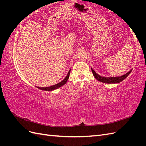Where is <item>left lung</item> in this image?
<instances>
[{
    "label": "left lung",
    "mask_w": 146,
    "mask_h": 146,
    "mask_svg": "<svg viewBox=\"0 0 146 146\" xmlns=\"http://www.w3.org/2000/svg\"><path fill=\"white\" fill-rule=\"evenodd\" d=\"M91 70L94 77L98 81L102 83H107V84H115V83H120L122 80H124L125 78H126L128 77V76H129V75L131 73L132 69H131L129 72H128L127 73L125 74L124 75H123V76L121 77H106L101 76L98 73H96L92 68H91Z\"/></svg>",
    "instance_id": "8db88e82"
}]
</instances>
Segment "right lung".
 Here are the masks:
<instances>
[{"label": "right lung", "mask_w": 146, "mask_h": 146, "mask_svg": "<svg viewBox=\"0 0 146 146\" xmlns=\"http://www.w3.org/2000/svg\"><path fill=\"white\" fill-rule=\"evenodd\" d=\"M70 69L69 70V72L67 74V76H66V77L64 78V80H63L61 82H60V83L56 84V85H54L53 86H48V87H45V88H42V87H38V86H36L38 88H39V89H40L41 90H43V91H54L55 90H56L58 89V88H60L61 86H63L64 85H65V84L66 83V82H67V81L69 79V75H70Z\"/></svg>", "instance_id": "obj_1"}]
</instances>
